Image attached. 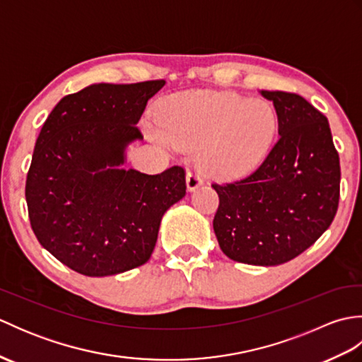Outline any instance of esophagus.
Masks as SVG:
<instances>
[{
  "label": "esophagus",
  "instance_id": "34e87169",
  "mask_svg": "<svg viewBox=\"0 0 362 362\" xmlns=\"http://www.w3.org/2000/svg\"><path fill=\"white\" fill-rule=\"evenodd\" d=\"M204 183V177L201 174V171L197 169H191L187 174V187L189 191H194L196 188H199Z\"/></svg>",
  "mask_w": 362,
  "mask_h": 362
}]
</instances>
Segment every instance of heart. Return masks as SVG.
I'll use <instances>...</instances> for the list:
<instances>
[{
	"label": "heart",
	"mask_w": 362,
	"mask_h": 362,
	"mask_svg": "<svg viewBox=\"0 0 362 362\" xmlns=\"http://www.w3.org/2000/svg\"><path fill=\"white\" fill-rule=\"evenodd\" d=\"M158 140L197 148L202 168L219 175L252 171L271 149L276 113L263 99L197 90L169 99L158 115Z\"/></svg>",
	"instance_id": "1"
}]
</instances>
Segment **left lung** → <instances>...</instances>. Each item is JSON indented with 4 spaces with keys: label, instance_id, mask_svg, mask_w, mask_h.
<instances>
[{
    "label": "left lung",
    "instance_id": "obj_1",
    "mask_svg": "<svg viewBox=\"0 0 362 362\" xmlns=\"http://www.w3.org/2000/svg\"><path fill=\"white\" fill-rule=\"evenodd\" d=\"M279 118V141L241 180L213 183L219 196L213 228L238 263L276 266L298 257L332 226L341 166L328 119L305 98L261 91Z\"/></svg>",
    "mask_w": 362,
    "mask_h": 362
}]
</instances>
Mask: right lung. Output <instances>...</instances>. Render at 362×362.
<instances>
[{"label":"right lung","instance_id":"obj_1","mask_svg":"<svg viewBox=\"0 0 362 362\" xmlns=\"http://www.w3.org/2000/svg\"><path fill=\"white\" fill-rule=\"evenodd\" d=\"M163 86L93 83L60 99L38 134L25 191L30 227L76 272L107 276L144 264L165 211L187 193L182 166L156 175L119 168Z\"/></svg>","mask_w":362,"mask_h":362}]
</instances>
